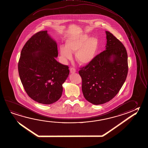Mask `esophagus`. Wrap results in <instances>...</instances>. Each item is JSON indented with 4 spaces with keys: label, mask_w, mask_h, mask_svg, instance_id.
Returning <instances> with one entry per match:
<instances>
[{
    "label": "esophagus",
    "mask_w": 148,
    "mask_h": 148,
    "mask_svg": "<svg viewBox=\"0 0 148 148\" xmlns=\"http://www.w3.org/2000/svg\"><path fill=\"white\" fill-rule=\"evenodd\" d=\"M70 73H72V74H73V73H75L76 72V70H75L74 68H70Z\"/></svg>",
    "instance_id": "34e87169"
}]
</instances>
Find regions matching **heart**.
I'll return each instance as SVG.
<instances>
[{
    "label": "heart",
    "mask_w": 148,
    "mask_h": 148,
    "mask_svg": "<svg viewBox=\"0 0 148 148\" xmlns=\"http://www.w3.org/2000/svg\"><path fill=\"white\" fill-rule=\"evenodd\" d=\"M98 46L97 38L81 34L68 38L65 42V46H60L59 51L61 57L65 60H71L72 53H75L77 62L80 65H86L95 59Z\"/></svg>",
    "instance_id": "heart-1"
}]
</instances>
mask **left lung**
I'll use <instances>...</instances> for the list:
<instances>
[{
    "label": "left lung",
    "instance_id": "obj_1",
    "mask_svg": "<svg viewBox=\"0 0 148 148\" xmlns=\"http://www.w3.org/2000/svg\"><path fill=\"white\" fill-rule=\"evenodd\" d=\"M106 50L79 71L85 98L99 105L109 102L119 92L128 73L126 50L113 34L106 31Z\"/></svg>",
    "mask_w": 148,
    "mask_h": 148
}]
</instances>
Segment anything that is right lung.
<instances>
[{"instance_id": "obj_1", "label": "right lung", "mask_w": 148, "mask_h": 148, "mask_svg": "<svg viewBox=\"0 0 148 148\" xmlns=\"http://www.w3.org/2000/svg\"><path fill=\"white\" fill-rule=\"evenodd\" d=\"M58 56L57 42L47 31L34 35L21 51L18 63L21 83L29 97L39 103H53L62 96L70 71L56 60Z\"/></svg>"}]
</instances>
